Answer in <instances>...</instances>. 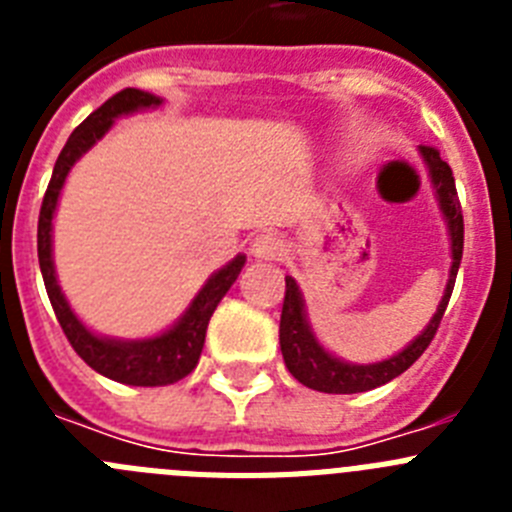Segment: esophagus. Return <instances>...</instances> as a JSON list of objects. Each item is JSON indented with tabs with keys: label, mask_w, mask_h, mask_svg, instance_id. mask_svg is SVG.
Segmentation results:
<instances>
[{
	"label": "esophagus",
	"mask_w": 512,
	"mask_h": 512,
	"mask_svg": "<svg viewBox=\"0 0 512 512\" xmlns=\"http://www.w3.org/2000/svg\"><path fill=\"white\" fill-rule=\"evenodd\" d=\"M284 251H287V243H284V238L279 233H261L251 243V253L256 259L277 261L282 259Z\"/></svg>",
	"instance_id": "esophagus-1"
}]
</instances>
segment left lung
Returning a JSON list of instances; mask_svg holds the SVG:
<instances>
[{"mask_svg":"<svg viewBox=\"0 0 512 512\" xmlns=\"http://www.w3.org/2000/svg\"><path fill=\"white\" fill-rule=\"evenodd\" d=\"M420 153H423L425 166L431 171V182L436 187L438 205H441V212L446 217V225H449L451 235V259L454 261H451L449 282H446L441 305H438L431 323L425 325L423 333L408 348H402L400 354L377 361V364H348V361H341L333 354H328L318 343V338L312 336L300 287H297V282L292 277H284L287 289H284L282 320H279V343H282V356L289 374L297 382L305 384V387H310V390L328 392V395H354V392L382 387V384L400 377L405 369H410L423 356V351L433 341V336H436L443 312H446V305H449L451 292H454L456 271H459L461 264V253H464V215H461V202L459 194H456L451 166L443 161L436 148L420 146Z\"/></svg>","mask_w":512,"mask_h":512,"instance_id":"8db88e82","label":"left lung"}]
</instances>
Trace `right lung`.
Wrapping results in <instances>:
<instances>
[{"mask_svg":"<svg viewBox=\"0 0 512 512\" xmlns=\"http://www.w3.org/2000/svg\"><path fill=\"white\" fill-rule=\"evenodd\" d=\"M158 104H161V99L153 97V94L140 92V89H122V92L107 99L99 110H94L87 120L81 122L79 128L69 135L56 166H53V176L51 182H48V189H45L38 217L40 271H43L48 300H51L63 333H66L76 354L87 361L94 372L104 374L107 379H115V382L133 384V387H164V384L179 382V379H184L192 372L197 361H200L212 312H215L217 302L225 297V292L233 287L243 264H246L243 253L235 256L228 266H223V269L215 271L207 279L205 287L197 292L192 305L187 307V312L179 318L174 328L164 330L161 336L143 338V341H115V338L97 336V333H92L87 325L76 318L66 297H63L61 287L56 282L51 253L53 215H56L58 194H61L63 182L69 176L71 166L112 128L115 117L146 110V107H158Z\"/></svg>","mask_w":512,"mask_h":512,"instance_id":"obj_1","label":"right lung"}]
</instances>
